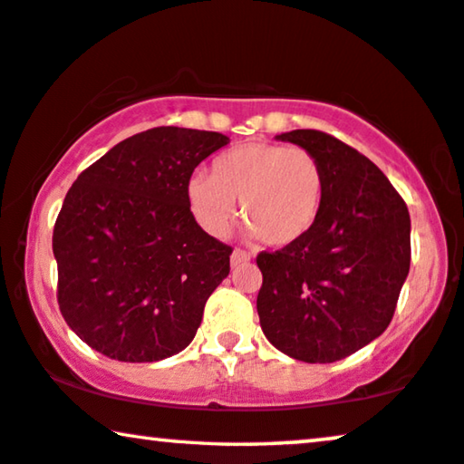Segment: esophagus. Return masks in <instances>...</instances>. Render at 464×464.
Instances as JSON below:
<instances>
[{
    "label": "esophagus",
    "instance_id": "1",
    "mask_svg": "<svg viewBox=\"0 0 464 464\" xmlns=\"http://www.w3.org/2000/svg\"><path fill=\"white\" fill-rule=\"evenodd\" d=\"M252 256L247 254L246 250H233L231 254V266H239V265H246V262H250Z\"/></svg>",
    "mask_w": 464,
    "mask_h": 464
}]
</instances>
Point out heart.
<instances>
[{
	"mask_svg": "<svg viewBox=\"0 0 464 464\" xmlns=\"http://www.w3.org/2000/svg\"><path fill=\"white\" fill-rule=\"evenodd\" d=\"M191 217L212 237H225L237 218L268 246L285 247L314 229L324 199L323 166L313 151L252 141L223 151L210 177L188 181Z\"/></svg>",
	"mask_w": 464,
	"mask_h": 464,
	"instance_id": "obj_1",
	"label": "heart"
}]
</instances>
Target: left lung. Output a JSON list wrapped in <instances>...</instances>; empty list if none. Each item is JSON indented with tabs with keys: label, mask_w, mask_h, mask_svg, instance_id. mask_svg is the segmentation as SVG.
<instances>
[{
	"label": "left lung",
	"mask_w": 464,
	"mask_h": 464,
	"mask_svg": "<svg viewBox=\"0 0 464 464\" xmlns=\"http://www.w3.org/2000/svg\"><path fill=\"white\" fill-rule=\"evenodd\" d=\"M276 140L313 151L324 199L306 237L256 256L260 327L295 361L335 362L390 324L411 268V214L383 172L337 137L298 129Z\"/></svg>",
	"instance_id": "left-lung-1"
}]
</instances>
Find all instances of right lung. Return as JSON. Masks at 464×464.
I'll return each instance as SVG.
<instances>
[{"mask_svg": "<svg viewBox=\"0 0 464 464\" xmlns=\"http://www.w3.org/2000/svg\"><path fill=\"white\" fill-rule=\"evenodd\" d=\"M229 143L214 130L156 127L116 143L68 189L53 227L58 304L74 334L121 362L188 348L231 246L191 217L188 181Z\"/></svg>", "mask_w": 464, "mask_h": 464, "instance_id": "1", "label": "right lung"}]
</instances>
